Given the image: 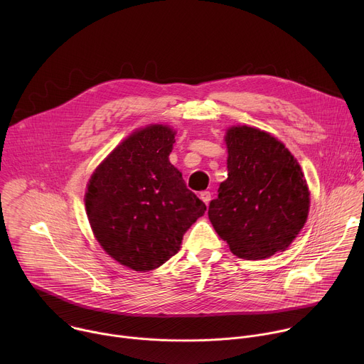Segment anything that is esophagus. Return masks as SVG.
<instances>
[{"label":"esophagus","instance_id":"1","mask_svg":"<svg viewBox=\"0 0 364 364\" xmlns=\"http://www.w3.org/2000/svg\"><path fill=\"white\" fill-rule=\"evenodd\" d=\"M200 198L205 203V205H209V203L212 200V193L210 191H201L200 193Z\"/></svg>","mask_w":364,"mask_h":364}]
</instances>
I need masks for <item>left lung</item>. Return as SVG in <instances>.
I'll list each match as a JSON object with an SVG mask.
<instances>
[{
    "label": "left lung",
    "instance_id": "left-lung-1",
    "mask_svg": "<svg viewBox=\"0 0 364 364\" xmlns=\"http://www.w3.org/2000/svg\"><path fill=\"white\" fill-rule=\"evenodd\" d=\"M228 180L210 201L209 219L233 255L247 261L285 250L304 228L309 191L294 155L252 127L226 132Z\"/></svg>",
    "mask_w": 364,
    "mask_h": 364
}]
</instances>
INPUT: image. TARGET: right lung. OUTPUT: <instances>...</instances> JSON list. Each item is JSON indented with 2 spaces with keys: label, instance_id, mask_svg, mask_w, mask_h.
I'll list each match as a JSON object with an SVG mask.
<instances>
[{
  "label": "right lung",
  "instance_id": "right-lung-1",
  "mask_svg": "<svg viewBox=\"0 0 364 364\" xmlns=\"http://www.w3.org/2000/svg\"><path fill=\"white\" fill-rule=\"evenodd\" d=\"M174 135L167 125L135 131L87 184L85 205L96 240L134 271L146 272L167 262L205 210L168 160Z\"/></svg>",
  "mask_w": 364,
  "mask_h": 364
}]
</instances>
